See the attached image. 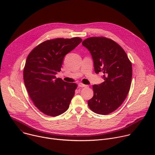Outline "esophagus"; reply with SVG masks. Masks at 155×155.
Instances as JSON below:
<instances>
[{"mask_svg":"<svg viewBox=\"0 0 155 155\" xmlns=\"http://www.w3.org/2000/svg\"><path fill=\"white\" fill-rule=\"evenodd\" d=\"M78 86L80 87H86L87 86L84 84H83V83H79L78 84Z\"/></svg>","mask_w":155,"mask_h":155,"instance_id":"esophagus-1","label":"esophagus"}]
</instances>
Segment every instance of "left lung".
<instances>
[{
    "label": "left lung",
    "mask_w": 155,
    "mask_h": 155,
    "mask_svg": "<svg viewBox=\"0 0 155 155\" xmlns=\"http://www.w3.org/2000/svg\"><path fill=\"white\" fill-rule=\"evenodd\" d=\"M90 51L96 74H103L104 81L94 84L93 97L87 101L96 114L107 115L124 102L130 90L132 64L126 52L117 43L104 37H93L83 41Z\"/></svg>",
    "instance_id": "obj_1"
}]
</instances>
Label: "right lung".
<instances>
[{
	"instance_id": "1",
	"label": "right lung",
	"mask_w": 155,
	"mask_h": 155,
	"mask_svg": "<svg viewBox=\"0 0 155 155\" xmlns=\"http://www.w3.org/2000/svg\"><path fill=\"white\" fill-rule=\"evenodd\" d=\"M81 41L79 37L48 40L29 54L23 71L25 84L34 105L44 114L56 117L69 108L77 84L55 75L61 71L64 56Z\"/></svg>"
}]
</instances>
